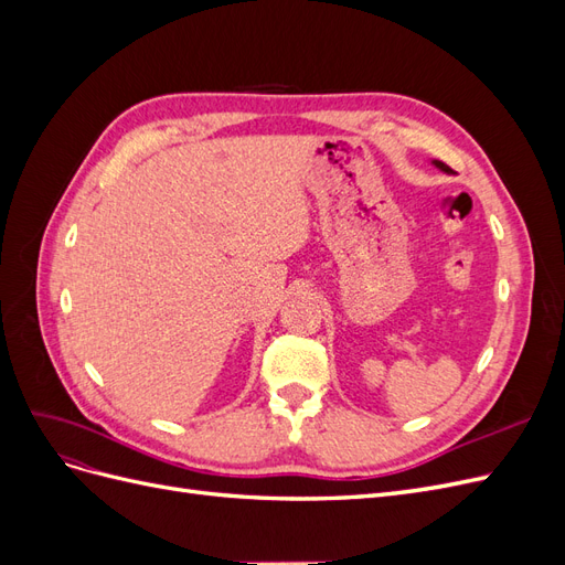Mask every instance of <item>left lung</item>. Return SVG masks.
I'll return each mask as SVG.
<instances>
[{
	"label": "left lung",
	"mask_w": 565,
	"mask_h": 565,
	"mask_svg": "<svg viewBox=\"0 0 565 565\" xmlns=\"http://www.w3.org/2000/svg\"><path fill=\"white\" fill-rule=\"evenodd\" d=\"M434 164L440 169V172H446V174H450L452 172V169L446 164V162H440V160H434Z\"/></svg>",
	"instance_id": "8db88e82"
}]
</instances>
